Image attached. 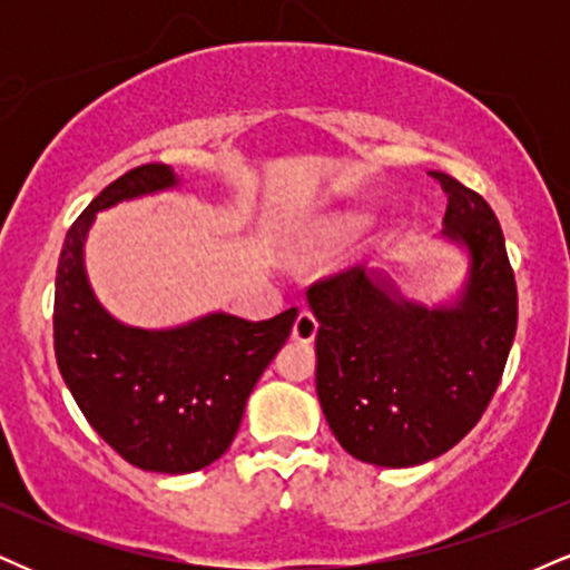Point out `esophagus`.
Listing matches in <instances>:
<instances>
[{
	"label": "esophagus",
	"mask_w": 570,
	"mask_h": 570,
	"mask_svg": "<svg viewBox=\"0 0 570 570\" xmlns=\"http://www.w3.org/2000/svg\"><path fill=\"white\" fill-rule=\"evenodd\" d=\"M316 332H318L316 316H313V313H307V311L299 313L297 322H294V326H292V337L299 340V343H311V340L316 337Z\"/></svg>",
	"instance_id": "obj_1"
}]
</instances>
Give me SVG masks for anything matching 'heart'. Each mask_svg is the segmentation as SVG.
<instances>
[{
    "mask_svg": "<svg viewBox=\"0 0 570 570\" xmlns=\"http://www.w3.org/2000/svg\"><path fill=\"white\" fill-rule=\"evenodd\" d=\"M358 227V222L356 219H345V222H337V225H330L326 227V230H322L316 235V238H313V244L311 246H318L322 244V240H340V238H348V235L356 230Z\"/></svg>",
    "mask_w": 570,
    "mask_h": 570,
    "instance_id": "heart-1",
    "label": "heart"
}]
</instances>
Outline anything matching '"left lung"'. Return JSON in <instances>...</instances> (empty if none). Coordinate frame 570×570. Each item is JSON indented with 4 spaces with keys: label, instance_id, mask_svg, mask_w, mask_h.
Segmentation results:
<instances>
[{
    "label": "left lung",
    "instance_id": "left-lung-1",
    "mask_svg": "<svg viewBox=\"0 0 570 570\" xmlns=\"http://www.w3.org/2000/svg\"><path fill=\"white\" fill-rule=\"evenodd\" d=\"M442 238L469 273L448 305H417L383 271L337 273L307 289L318 322L316 391L345 453L404 469L448 453L476 426L517 332V284L493 208L453 176Z\"/></svg>",
    "mask_w": 570,
    "mask_h": 570
}]
</instances>
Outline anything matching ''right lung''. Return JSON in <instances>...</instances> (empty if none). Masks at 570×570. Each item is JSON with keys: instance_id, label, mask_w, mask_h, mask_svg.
Wrapping results in <instances>:
<instances>
[{"instance_id": "right-lung-1", "label": "right lung", "mask_w": 570, "mask_h": 570, "mask_svg": "<svg viewBox=\"0 0 570 570\" xmlns=\"http://www.w3.org/2000/svg\"><path fill=\"white\" fill-rule=\"evenodd\" d=\"M176 185L171 166L147 163L104 187L69 227L53 305L58 370L77 407L115 453L160 474L198 472L225 455L297 318V307L265 322L208 313L174 330H139L104 311L82 259L96 214Z\"/></svg>"}]
</instances>
